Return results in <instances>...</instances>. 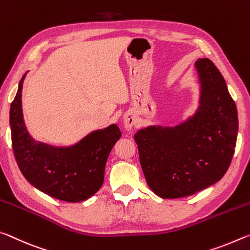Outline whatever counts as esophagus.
<instances>
[{"label": "esophagus", "mask_w": 250, "mask_h": 250, "mask_svg": "<svg viewBox=\"0 0 250 250\" xmlns=\"http://www.w3.org/2000/svg\"><path fill=\"white\" fill-rule=\"evenodd\" d=\"M124 127H125V129H127V130H130L132 129V127H133V124H134V117H133V115L130 113H127V114H125V116H124Z\"/></svg>", "instance_id": "1"}]
</instances>
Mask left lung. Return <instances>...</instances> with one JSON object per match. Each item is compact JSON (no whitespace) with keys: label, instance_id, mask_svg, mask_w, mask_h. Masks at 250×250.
<instances>
[{"label":"left lung","instance_id":"left-lung-1","mask_svg":"<svg viewBox=\"0 0 250 250\" xmlns=\"http://www.w3.org/2000/svg\"><path fill=\"white\" fill-rule=\"evenodd\" d=\"M199 101L175 126L152 125L134 135L147 185L162 198H181L223 178L235 152L238 114L226 82L208 59L195 62Z\"/></svg>","mask_w":250,"mask_h":250}]
</instances>
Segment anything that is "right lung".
<instances>
[{"label":"right lung","mask_w":250,"mask_h":250,"mask_svg":"<svg viewBox=\"0 0 250 250\" xmlns=\"http://www.w3.org/2000/svg\"><path fill=\"white\" fill-rule=\"evenodd\" d=\"M26 73L10 108L12 147L19 168L32 186L51 197L69 203L86 200L103 185L106 162L122 136L121 130L112 124L71 146L35 141L23 118L22 89Z\"/></svg>","instance_id":"1"}]
</instances>
